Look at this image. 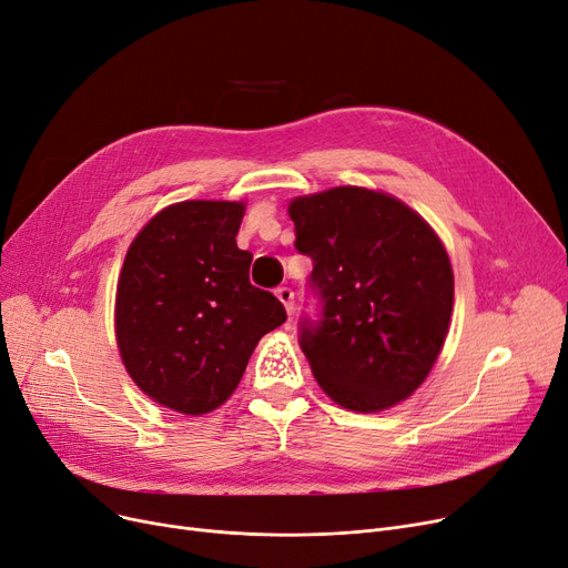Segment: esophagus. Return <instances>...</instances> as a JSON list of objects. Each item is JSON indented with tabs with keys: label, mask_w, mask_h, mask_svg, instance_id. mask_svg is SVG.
I'll use <instances>...</instances> for the list:
<instances>
[{
	"label": "esophagus",
	"mask_w": 568,
	"mask_h": 568,
	"mask_svg": "<svg viewBox=\"0 0 568 568\" xmlns=\"http://www.w3.org/2000/svg\"><path fill=\"white\" fill-rule=\"evenodd\" d=\"M276 297L283 302L287 315H292L294 313V292L290 287H278L276 290Z\"/></svg>",
	"instance_id": "1"
}]
</instances>
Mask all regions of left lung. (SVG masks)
<instances>
[{"instance_id":"left-lung-1","label":"left lung","mask_w":568,"mask_h":568,"mask_svg":"<svg viewBox=\"0 0 568 568\" xmlns=\"http://www.w3.org/2000/svg\"><path fill=\"white\" fill-rule=\"evenodd\" d=\"M287 213L323 306L300 325L315 381L357 413L404 402L450 325L455 278L440 239L404 202L366 187L297 196Z\"/></svg>"}]
</instances>
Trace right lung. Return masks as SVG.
<instances>
[{"label": "right lung", "mask_w": 568, "mask_h": 568, "mask_svg": "<svg viewBox=\"0 0 568 568\" xmlns=\"http://www.w3.org/2000/svg\"><path fill=\"white\" fill-rule=\"evenodd\" d=\"M241 202H181L160 211L122 264L115 338L122 364L153 402L183 415L223 406L257 341L287 313L251 285L236 245Z\"/></svg>", "instance_id": "1"}]
</instances>
